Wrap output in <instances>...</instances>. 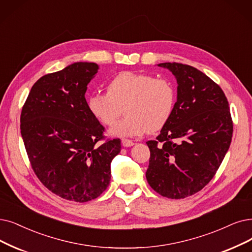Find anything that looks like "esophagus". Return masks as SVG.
Segmentation results:
<instances>
[{"label":"esophagus","instance_id":"34e87169","mask_svg":"<svg viewBox=\"0 0 252 252\" xmlns=\"http://www.w3.org/2000/svg\"><path fill=\"white\" fill-rule=\"evenodd\" d=\"M122 145H123L124 147H132V146L134 145V143L132 142V140H130V139L123 138V139H122Z\"/></svg>","mask_w":252,"mask_h":252}]
</instances>
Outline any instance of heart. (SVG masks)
I'll return each mask as SVG.
<instances>
[{
    "label": "heart",
    "mask_w": 252,
    "mask_h": 252,
    "mask_svg": "<svg viewBox=\"0 0 252 252\" xmlns=\"http://www.w3.org/2000/svg\"><path fill=\"white\" fill-rule=\"evenodd\" d=\"M107 93H96L87 100V107L99 123L112 126L126 107L127 117L113 126L117 137H135L162 128L173 114L176 93L166 78L148 73L123 71L106 87Z\"/></svg>",
    "instance_id": "heart-1"
}]
</instances>
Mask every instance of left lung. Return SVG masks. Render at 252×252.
I'll return each mask as SVG.
<instances>
[{
	"instance_id": "8db88e82",
	"label": "left lung",
	"mask_w": 252,
	"mask_h": 252,
	"mask_svg": "<svg viewBox=\"0 0 252 252\" xmlns=\"http://www.w3.org/2000/svg\"><path fill=\"white\" fill-rule=\"evenodd\" d=\"M177 79V102L156 140H149L146 178L160 195L180 199L202 190L233 137L228 101L221 88L196 68L160 63Z\"/></svg>"
}]
</instances>
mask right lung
<instances>
[{
    "mask_svg": "<svg viewBox=\"0 0 252 252\" xmlns=\"http://www.w3.org/2000/svg\"><path fill=\"white\" fill-rule=\"evenodd\" d=\"M99 69L77 62L40 77L23 106L21 133L34 173L53 193L86 203L109 185L110 162L119 138H104V127L90 114L85 94Z\"/></svg>",
    "mask_w": 252,
    "mask_h": 252,
    "instance_id": "right-lung-1",
    "label": "right lung"
}]
</instances>
